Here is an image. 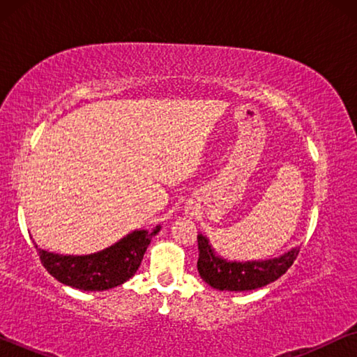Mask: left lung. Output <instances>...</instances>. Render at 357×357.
<instances>
[{
	"instance_id": "left-lung-1",
	"label": "left lung",
	"mask_w": 357,
	"mask_h": 357,
	"mask_svg": "<svg viewBox=\"0 0 357 357\" xmlns=\"http://www.w3.org/2000/svg\"><path fill=\"white\" fill-rule=\"evenodd\" d=\"M197 268L202 279L220 291H250L266 287L287 273L298 257L299 247H293L280 257L252 261H228L217 255L209 239L198 234Z\"/></svg>"
}]
</instances>
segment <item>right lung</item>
<instances>
[{"label":"right lung","mask_w":357,"mask_h":357,"mask_svg":"<svg viewBox=\"0 0 357 357\" xmlns=\"http://www.w3.org/2000/svg\"><path fill=\"white\" fill-rule=\"evenodd\" d=\"M159 231L160 225L151 231L135 229L113 245L89 255H59L38 249L36 243L34 245L40 263L58 282L83 291H104L123 285L137 273L151 239Z\"/></svg>","instance_id":"right-lung-1"}]
</instances>
